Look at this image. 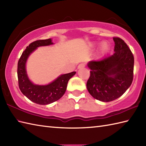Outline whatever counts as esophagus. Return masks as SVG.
I'll return each instance as SVG.
<instances>
[{
    "label": "esophagus",
    "instance_id": "obj_1",
    "mask_svg": "<svg viewBox=\"0 0 146 146\" xmlns=\"http://www.w3.org/2000/svg\"><path fill=\"white\" fill-rule=\"evenodd\" d=\"M85 66V65L84 63H80L78 66V69H81V68H84Z\"/></svg>",
    "mask_w": 146,
    "mask_h": 146
}]
</instances>
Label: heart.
<instances>
[{"label":"heart","instance_id":"b5f03b06","mask_svg":"<svg viewBox=\"0 0 146 146\" xmlns=\"http://www.w3.org/2000/svg\"><path fill=\"white\" fill-rule=\"evenodd\" d=\"M107 47H108V44H107V42H103V44H102V49H106Z\"/></svg>","mask_w":146,"mask_h":146}]
</instances>
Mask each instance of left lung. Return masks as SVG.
Returning <instances> with one entry per match:
<instances>
[{
  "instance_id": "left-lung-1",
  "label": "left lung",
  "mask_w": 146,
  "mask_h": 146,
  "mask_svg": "<svg viewBox=\"0 0 146 146\" xmlns=\"http://www.w3.org/2000/svg\"><path fill=\"white\" fill-rule=\"evenodd\" d=\"M115 52L87 64L90 76L86 83L88 92L102 102L113 101L121 97L131 85L133 80L134 58L122 39L113 38Z\"/></svg>"
}]
</instances>
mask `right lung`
Here are the masks:
<instances>
[{
  "label": "right lung",
  "instance_id": "obj_1",
  "mask_svg": "<svg viewBox=\"0 0 146 146\" xmlns=\"http://www.w3.org/2000/svg\"><path fill=\"white\" fill-rule=\"evenodd\" d=\"M53 44L51 39L38 40L31 43L22 54L17 64V77L20 90L31 101L39 105H48L63 97L69 80L75 75V71L61 75L53 82L46 85H35L27 75L26 61L30 54L40 46Z\"/></svg>",
  "mask_w": 146,
  "mask_h": 146
}]
</instances>
